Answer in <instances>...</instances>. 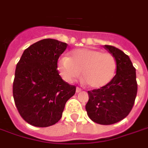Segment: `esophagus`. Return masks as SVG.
<instances>
[{
  "mask_svg": "<svg viewBox=\"0 0 148 148\" xmlns=\"http://www.w3.org/2000/svg\"><path fill=\"white\" fill-rule=\"evenodd\" d=\"M75 91H76V93H79L80 91H81V88H79V87H76V89H75Z\"/></svg>",
  "mask_w": 148,
  "mask_h": 148,
  "instance_id": "1",
  "label": "esophagus"
}]
</instances>
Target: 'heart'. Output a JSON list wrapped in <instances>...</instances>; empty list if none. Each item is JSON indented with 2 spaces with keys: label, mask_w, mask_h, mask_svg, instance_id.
Here are the masks:
<instances>
[{
  "label": "heart",
  "mask_w": 148,
  "mask_h": 148,
  "mask_svg": "<svg viewBox=\"0 0 148 148\" xmlns=\"http://www.w3.org/2000/svg\"><path fill=\"white\" fill-rule=\"evenodd\" d=\"M58 70L62 78L72 83L80 75L92 89H100L108 85L117 70L114 55L102 50L82 48L73 50L69 58L63 57L58 63Z\"/></svg>",
  "instance_id": "b5f03b06"
}]
</instances>
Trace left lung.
I'll return each instance as SVG.
<instances>
[{"label":"left lung","instance_id":"obj_1","mask_svg":"<svg viewBox=\"0 0 148 148\" xmlns=\"http://www.w3.org/2000/svg\"><path fill=\"white\" fill-rule=\"evenodd\" d=\"M104 48L116 59V75L106 87L87 92L89 100L85 108L94 122L112 125L124 119L132 110L137 83L136 69L129 56L114 46L105 45Z\"/></svg>","mask_w":148,"mask_h":148}]
</instances>
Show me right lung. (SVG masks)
Listing matches in <instances>:
<instances>
[{
	"label": "right lung",
	"mask_w": 148,
	"mask_h": 148,
	"mask_svg": "<svg viewBox=\"0 0 148 148\" xmlns=\"http://www.w3.org/2000/svg\"><path fill=\"white\" fill-rule=\"evenodd\" d=\"M67 46L56 39L40 40L23 51L17 63L14 101L20 116L31 125H55L75 95V86L64 81L58 71V58Z\"/></svg>",
	"instance_id": "add662e5"
}]
</instances>
